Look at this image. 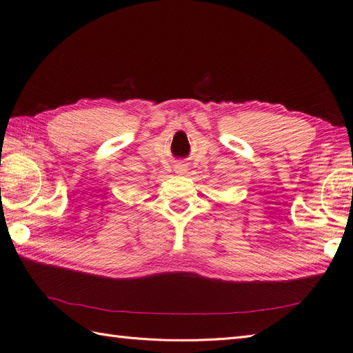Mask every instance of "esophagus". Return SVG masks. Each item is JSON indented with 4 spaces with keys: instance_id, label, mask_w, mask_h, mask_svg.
Listing matches in <instances>:
<instances>
[{
    "instance_id": "esophagus-1",
    "label": "esophagus",
    "mask_w": 353,
    "mask_h": 353,
    "mask_svg": "<svg viewBox=\"0 0 353 353\" xmlns=\"http://www.w3.org/2000/svg\"><path fill=\"white\" fill-rule=\"evenodd\" d=\"M175 172L179 174V175H184V174L187 172L185 165H176V166H175Z\"/></svg>"
}]
</instances>
